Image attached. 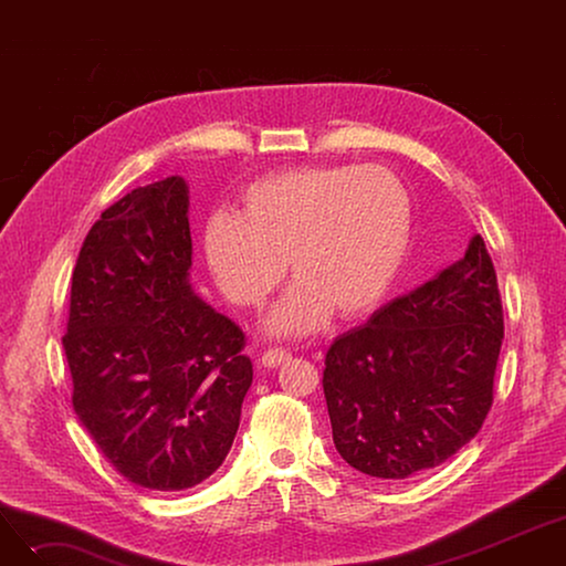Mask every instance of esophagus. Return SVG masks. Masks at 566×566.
<instances>
[{
    "label": "esophagus",
    "mask_w": 566,
    "mask_h": 566,
    "mask_svg": "<svg viewBox=\"0 0 566 566\" xmlns=\"http://www.w3.org/2000/svg\"><path fill=\"white\" fill-rule=\"evenodd\" d=\"M291 360V353L289 350H284V348H268V350H263V355H261V365L263 367H280L282 363H289Z\"/></svg>",
    "instance_id": "obj_1"
}]
</instances>
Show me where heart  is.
Instances as JSON below:
<instances>
[{"mask_svg": "<svg viewBox=\"0 0 566 566\" xmlns=\"http://www.w3.org/2000/svg\"><path fill=\"white\" fill-rule=\"evenodd\" d=\"M412 206L399 176L378 165H323L250 184L238 216L203 227V259L224 298L261 307L284 277L298 280L268 318L275 335H312L335 312L376 310L395 286L410 245Z\"/></svg>", "mask_w": 566, "mask_h": 566, "instance_id": "b5f03b06", "label": "heart"}]
</instances>
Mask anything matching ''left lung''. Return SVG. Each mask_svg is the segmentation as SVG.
<instances>
[{
  "mask_svg": "<svg viewBox=\"0 0 566 566\" xmlns=\"http://www.w3.org/2000/svg\"><path fill=\"white\" fill-rule=\"evenodd\" d=\"M502 337L495 268L478 233L459 261L325 353L323 392L342 459L390 482L452 459L491 410Z\"/></svg>",
  "mask_w": 566,
  "mask_h": 566,
  "instance_id": "8db88e82",
  "label": "left lung"
}]
</instances>
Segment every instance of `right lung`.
<instances>
[{
	"mask_svg": "<svg viewBox=\"0 0 566 566\" xmlns=\"http://www.w3.org/2000/svg\"><path fill=\"white\" fill-rule=\"evenodd\" d=\"M181 176L137 188L86 233L64 350L73 408L103 457L151 491L222 465L252 385L245 335L195 295Z\"/></svg>",
	"mask_w": 566,
	"mask_h": 566,
	"instance_id": "right-lung-1",
	"label": "right lung"
}]
</instances>
